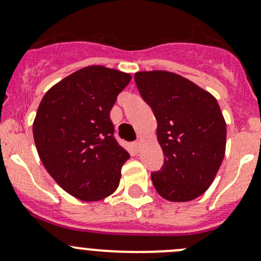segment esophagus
<instances>
[{
  "mask_svg": "<svg viewBox=\"0 0 261 261\" xmlns=\"http://www.w3.org/2000/svg\"><path fill=\"white\" fill-rule=\"evenodd\" d=\"M133 145H134V147H135V150H139V147H140V141H135Z\"/></svg>",
  "mask_w": 261,
  "mask_h": 261,
  "instance_id": "1",
  "label": "esophagus"
}]
</instances>
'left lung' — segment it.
<instances>
[{"mask_svg":"<svg viewBox=\"0 0 261 261\" xmlns=\"http://www.w3.org/2000/svg\"><path fill=\"white\" fill-rule=\"evenodd\" d=\"M135 83L158 121L164 163L151 173L163 198L187 202L207 191L225 156L226 123L217 101L175 73L138 72Z\"/></svg>","mask_w":261,"mask_h":261,"instance_id":"1","label":"left lung"}]
</instances>
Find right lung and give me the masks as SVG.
Listing matches in <instances>:
<instances>
[{"label":"right lung","mask_w":261,"mask_h":261,"mask_svg":"<svg viewBox=\"0 0 261 261\" xmlns=\"http://www.w3.org/2000/svg\"><path fill=\"white\" fill-rule=\"evenodd\" d=\"M131 75L102 65L82 68L53 86L39 105L34 140L44 167L65 192L98 201L118 187L130 154L110 118Z\"/></svg>","instance_id":"obj_1"}]
</instances>
